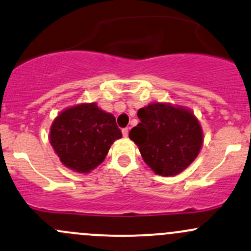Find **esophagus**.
I'll return each mask as SVG.
<instances>
[{"label":"esophagus","mask_w":251,"mask_h":251,"mask_svg":"<svg viewBox=\"0 0 251 251\" xmlns=\"http://www.w3.org/2000/svg\"><path fill=\"white\" fill-rule=\"evenodd\" d=\"M121 132H123V136L126 138V137L128 136V128H123V131H121Z\"/></svg>","instance_id":"obj_1"}]
</instances>
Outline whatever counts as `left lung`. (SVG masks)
<instances>
[{"mask_svg": "<svg viewBox=\"0 0 251 251\" xmlns=\"http://www.w3.org/2000/svg\"><path fill=\"white\" fill-rule=\"evenodd\" d=\"M139 124L128 133L148 167L155 174L174 176L188 168L203 147V130L191 109L152 102L137 113Z\"/></svg>", "mask_w": 251, "mask_h": 251, "instance_id": "left-lung-1", "label": "left lung"}]
</instances>
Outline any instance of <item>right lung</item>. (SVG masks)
<instances>
[{"label": "right lung", "instance_id": "obj_1", "mask_svg": "<svg viewBox=\"0 0 251 251\" xmlns=\"http://www.w3.org/2000/svg\"><path fill=\"white\" fill-rule=\"evenodd\" d=\"M121 137L114 115L95 102L61 110L49 131V142L62 165L81 174L101 165L110 146Z\"/></svg>", "mask_w": 251, "mask_h": 251}]
</instances>
